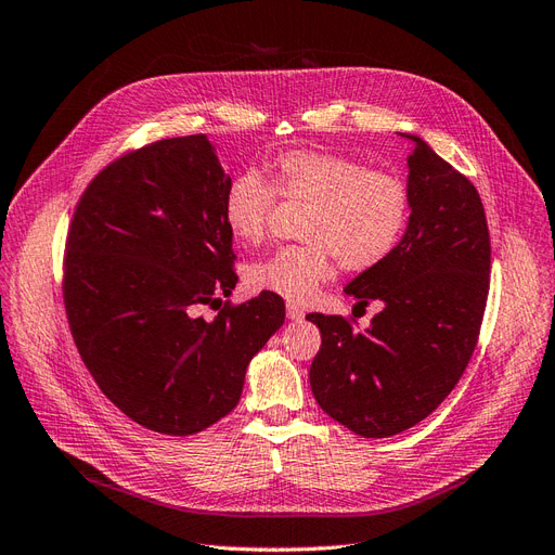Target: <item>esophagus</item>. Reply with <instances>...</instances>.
I'll list each match as a JSON object with an SVG mask.
<instances>
[{"label": "esophagus", "instance_id": "esophagus-1", "mask_svg": "<svg viewBox=\"0 0 555 555\" xmlns=\"http://www.w3.org/2000/svg\"><path fill=\"white\" fill-rule=\"evenodd\" d=\"M286 315H288V321H302L305 319V311H302V307H297V305H286Z\"/></svg>", "mask_w": 555, "mask_h": 555}]
</instances>
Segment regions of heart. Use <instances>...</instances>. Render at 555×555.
<instances>
[{
  "instance_id": "1",
  "label": "heart",
  "mask_w": 555,
  "mask_h": 555,
  "mask_svg": "<svg viewBox=\"0 0 555 555\" xmlns=\"http://www.w3.org/2000/svg\"><path fill=\"white\" fill-rule=\"evenodd\" d=\"M274 197L309 204L299 228L305 244L283 246L248 267L253 291L288 302H309L321 283L337 272H365L400 246L411 214L404 179L386 169H367L356 157L325 151H291L269 169L242 171L228 183L220 211L236 242L258 246L274 211Z\"/></svg>"
}]
</instances>
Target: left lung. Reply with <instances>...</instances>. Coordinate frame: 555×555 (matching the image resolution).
Here are the masks:
<instances>
[{"instance_id":"obj_1","label":"left lung","mask_w":555,"mask_h":555,"mask_svg":"<svg viewBox=\"0 0 555 555\" xmlns=\"http://www.w3.org/2000/svg\"><path fill=\"white\" fill-rule=\"evenodd\" d=\"M411 193L400 246L344 288L358 307L382 302L367 330L309 313L321 351L309 382L315 402L348 430L382 439L409 430L444 402L477 346L490 283L481 197L416 134L400 132Z\"/></svg>"}]
</instances>
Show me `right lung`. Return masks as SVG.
I'll list each match as a JSON object with an SVG mask.
<instances>
[{
    "instance_id": "right-lung-1",
    "label": "right lung",
    "mask_w": 555,
    "mask_h": 555,
    "mask_svg": "<svg viewBox=\"0 0 555 555\" xmlns=\"http://www.w3.org/2000/svg\"><path fill=\"white\" fill-rule=\"evenodd\" d=\"M230 181L207 134L163 139L102 169L74 211V341L106 398L153 433L185 437L228 416L253 356L286 321L272 293L197 315L236 286L220 211Z\"/></svg>"
}]
</instances>
